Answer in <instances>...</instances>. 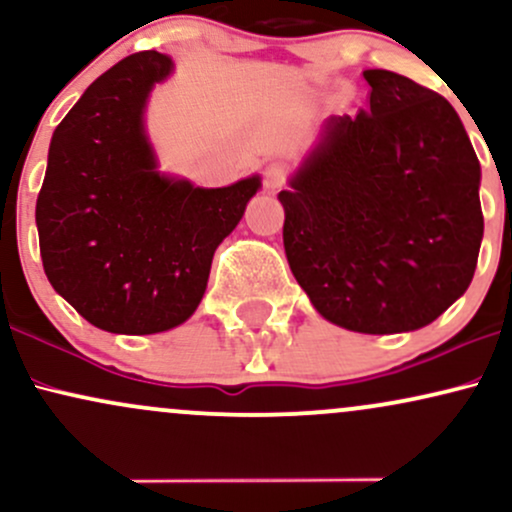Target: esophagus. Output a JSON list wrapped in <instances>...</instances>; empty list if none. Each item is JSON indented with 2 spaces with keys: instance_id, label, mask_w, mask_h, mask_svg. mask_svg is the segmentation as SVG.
<instances>
[{
  "instance_id": "1",
  "label": "esophagus",
  "mask_w": 512,
  "mask_h": 512,
  "mask_svg": "<svg viewBox=\"0 0 512 512\" xmlns=\"http://www.w3.org/2000/svg\"><path fill=\"white\" fill-rule=\"evenodd\" d=\"M286 180H289V168H286V163L276 161L264 168V185H267L269 190H279Z\"/></svg>"
}]
</instances>
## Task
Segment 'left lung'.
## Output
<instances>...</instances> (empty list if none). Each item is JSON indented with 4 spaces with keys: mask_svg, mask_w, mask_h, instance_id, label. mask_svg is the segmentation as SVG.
Wrapping results in <instances>:
<instances>
[{
    "mask_svg": "<svg viewBox=\"0 0 512 512\" xmlns=\"http://www.w3.org/2000/svg\"><path fill=\"white\" fill-rule=\"evenodd\" d=\"M368 110L332 117L281 190L289 267L315 310L363 334L426 327L472 284L481 168L455 108L366 69Z\"/></svg>",
    "mask_w": 512,
    "mask_h": 512,
    "instance_id": "left-lung-1",
    "label": "left lung"
}]
</instances>
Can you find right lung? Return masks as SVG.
Here are the masks:
<instances>
[{
	"label": "right lung",
	"instance_id": "add662e5",
	"mask_svg": "<svg viewBox=\"0 0 512 512\" xmlns=\"http://www.w3.org/2000/svg\"><path fill=\"white\" fill-rule=\"evenodd\" d=\"M170 69L144 50L98 76L52 134L35 202L52 289L105 332H166L195 313L214 250L260 187L204 190L158 173L142 113Z\"/></svg>",
	"mask_w": 512,
	"mask_h": 512
}]
</instances>
